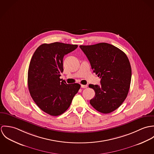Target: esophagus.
Instances as JSON below:
<instances>
[{
	"mask_svg": "<svg viewBox=\"0 0 154 154\" xmlns=\"http://www.w3.org/2000/svg\"><path fill=\"white\" fill-rule=\"evenodd\" d=\"M87 85H81V88H87Z\"/></svg>",
	"mask_w": 154,
	"mask_h": 154,
	"instance_id": "34e87169",
	"label": "esophagus"
}]
</instances>
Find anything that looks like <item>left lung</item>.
Wrapping results in <instances>:
<instances>
[{"label": "left lung", "mask_w": 154, "mask_h": 154, "mask_svg": "<svg viewBox=\"0 0 154 154\" xmlns=\"http://www.w3.org/2000/svg\"><path fill=\"white\" fill-rule=\"evenodd\" d=\"M79 47L93 72L101 78L100 86L89 85L95 92L90 104L100 112H111L122 105L129 92L132 69L128 57L123 51L106 43Z\"/></svg>", "instance_id": "8db88e82"}]
</instances>
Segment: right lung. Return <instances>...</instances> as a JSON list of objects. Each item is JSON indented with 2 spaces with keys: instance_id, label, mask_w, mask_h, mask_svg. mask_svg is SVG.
Returning a JSON list of instances; mask_svg holds the SVG:
<instances>
[{
  "instance_id": "right-lung-1",
  "label": "right lung",
  "mask_w": 154,
  "mask_h": 154,
  "mask_svg": "<svg viewBox=\"0 0 154 154\" xmlns=\"http://www.w3.org/2000/svg\"><path fill=\"white\" fill-rule=\"evenodd\" d=\"M77 47L76 44L59 42L42 44L30 61L28 72L30 95L37 106L51 116L65 112L81 88L79 84H67L60 79L64 56Z\"/></svg>"
}]
</instances>
